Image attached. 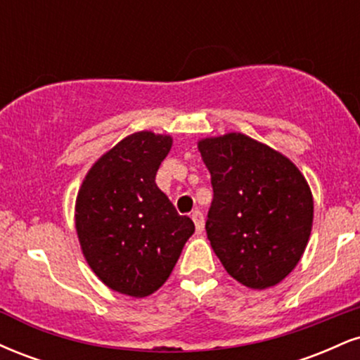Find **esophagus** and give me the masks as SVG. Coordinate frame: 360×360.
Wrapping results in <instances>:
<instances>
[{"label":"esophagus","instance_id":"34e87169","mask_svg":"<svg viewBox=\"0 0 360 360\" xmlns=\"http://www.w3.org/2000/svg\"><path fill=\"white\" fill-rule=\"evenodd\" d=\"M191 218H193V221H194V226H196V232H198V233L203 232V229H205V218H203V213H201L200 210H196V212H193Z\"/></svg>","mask_w":360,"mask_h":360}]
</instances>
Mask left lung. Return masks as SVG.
<instances>
[{
  "instance_id": "1",
  "label": "left lung",
  "mask_w": 360,
  "mask_h": 360,
  "mask_svg": "<svg viewBox=\"0 0 360 360\" xmlns=\"http://www.w3.org/2000/svg\"><path fill=\"white\" fill-rule=\"evenodd\" d=\"M213 201L206 235L225 271L266 289L296 267L313 225L311 189L286 155L238 134L201 139Z\"/></svg>"
}]
</instances>
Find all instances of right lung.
Listing matches in <instances>:
<instances>
[{"label":"right lung","mask_w":360,"mask_h":360,"mask_svg":"<svg viewBox=\"0 0 360 360\" xmlns=\"http://www.w3.org/2000/svg\"><path fill=\"white\" fill-rule=\"evenodd\" d=\"M171 135L135 131L105 152L76 198V232L94 274L113 291L146 298L166 283L194 233L157 188Z\"/></svg>","instance_id":"right-lung-1"}]
</instances>
